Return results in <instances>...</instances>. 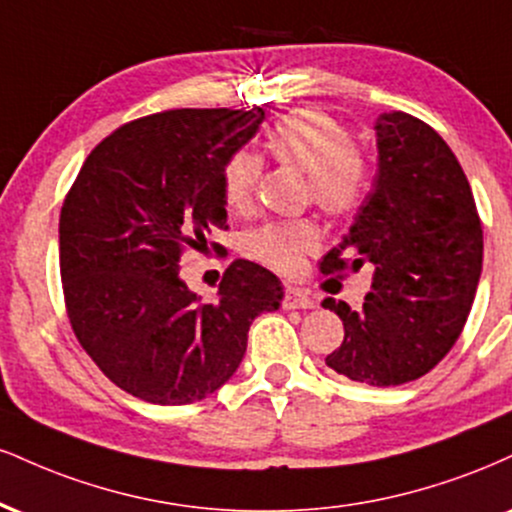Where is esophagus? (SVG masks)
Masks as SVG:
<instances>
[{
    "label": "esophagus",
    "instance_id": "1",
    "mask_svg": "<svg viewBox=\"0 0 512 512\" xmlns=\"http://www.w3.org/2000/svg\"><path fill=\"white\" fill-rule=\"evenodd\" d=\"M283 307H286V310H312V307H315V300L300 291V288L288 286L286 293H283Z\"/></svg>",
    "mask_w": 512,
    "mask_h": 512
}]
</instances>
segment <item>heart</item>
<instances>
[{"label": "heart", "instance_id": "1", "mask_svg": "<svg viewBox=\"0 0 512 512\" xmlns=\"http://www.w3.org/2000/svg\"><path fill=\"white\" fill-rule=\"evenodd\" d=\"M267 152L276 162L307 174V197L329 217L360 207L369 183L367 159L341 121L322 109H298L269 131ZM262 178V157L236 150L221 169V195L233 212H248ZM319 231L312 221H272L248 233L245 250L281 274H298L305 255L315 252Z\"/></svg>", "mask_w": 512, "mask_h": 512}]
</instances>
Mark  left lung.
I'll return each mask as SVG.
<instances>
[{
  "instance_id": "left-lung-1",
  "label": "left lung",
  "mask_w": 512,
  "mask_h": 512,
  "mask_svg": "<svg viewBox=\"0 0 512 512\" xmlns=\"http://www.w3.org/2000/svg\"><path fill=\"white\" fill-rule=\"evenodd\" d=\"M379 174L355 224L324 255L322 274L374 267L353 310L326 298L343 343L326 365L369 386L420 379L446 357L470 315L484 236L467 176L446 140L405 112L377 119Z\"/></svg>"
}]
</instances>
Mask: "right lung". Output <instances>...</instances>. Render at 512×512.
Masks as SVG:
<instances>
[{"mask_svg":"<svg viewBox=\"0 0 512 512\" xmlns=\"http://www.w3.org/2000/svg\"><path fill=\"white\" fill-rule=\"evenodd\" d=\"M264 109H169L123 123L80 166L59 217L66 315L104 377L157 405L207 398L233 377L252 319L279 310L281 281L233 260L217 298L178 276L186 250L226 231L221 169Z\"/></svg>","mask_w":512,"mask_h":512,"instance_id":"add662e5","label":"right lung"}]
</instances>
